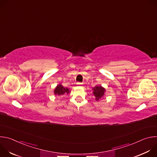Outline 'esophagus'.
<instances>
[{"label": "esophagus", "mask_w": 157, "mask_h": 157, "mask_svg": "<svg viewBox=\"0 0 157 157\" xmlns=\"http://www.w3.org/2000/svg\"><path fill=\"white\" fill-rule=\"evenodd\" d=\"M78 85H81V84H82V82H77L76 83Z\"/></svg>", "instance_id": "1"}]
</instances>
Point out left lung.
I'll return each instance as SVG.
<instances>
[{"instance_id":"8db88e82","label":"left lung","mask_w":157,"mask_h":157,"mask_svg":"<svg viewBox=\"0 0 157 157\" xmlns=\"http://www.w3.org/2000/svg\"><path fill=\"white\" fill-rule=\"evenodd\" d=\"M93 94L96 97V100L98 101L102 97H103L105 92V89L101 86H96L93 89Z\"/></svg>"}]
</instances>
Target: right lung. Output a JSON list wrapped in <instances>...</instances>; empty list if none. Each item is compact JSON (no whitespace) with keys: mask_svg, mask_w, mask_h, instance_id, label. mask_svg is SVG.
<instances>
[{"mask_svg":"<svg viewBox=\"0 0 157 157\" xmlns=\"http://www.w3.org/2000/svg\"><path fill=\"white\" fill-rule=\"evenodd\" d=\"M70 93L69 89L68 88L64 87L61 84H59L56 86L55 89L54 93L56 95H63L64 94H68Z\"/></svg>","mask_w":157,"mask_h":157,"instance_id":"obj_1","label":"right lung"}]
</instances>
